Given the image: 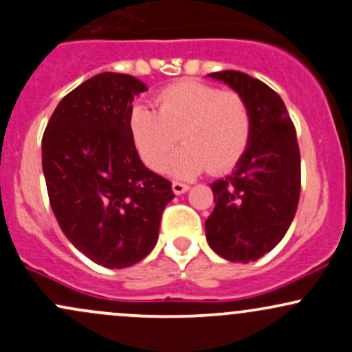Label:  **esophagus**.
<instances>
[{
  "label": "esophagus",
  "mask_w": 352,
  "mask_h": 352,
  "mask_svg": "<svg viewBox=\"0 0 352 352\" xmlns=\"http://www.w3.org/2000/svg\"><path fill=\"white\" fill-rule=\"evenodd\" d=\"M172 188L177 195H180V194H184V192L188 190V186L184 182H172Z\"/></svg>",
  "instance_id": "esophagus-1"
}]
</instances>
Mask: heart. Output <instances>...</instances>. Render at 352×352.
<instances>
[{"instance_id":"obj_1","label":"heart","mask_w":352,"mask_h":352,"mask_svg":"<svg viewBox=\"0 0 352 352\" xmlns=\"http://www.w3.org/2000/svg\"><path fill=\"white\" fill-rule=\"evenodd\" d=\"M157 109L135 106L128 126L140 157L151 170H162L175 150L168 172L192 177L209 168L221 173L244 155L253 131L246 99L236 91H221L197 80H180L158 91Z\"/></svg>"}]
</instances>
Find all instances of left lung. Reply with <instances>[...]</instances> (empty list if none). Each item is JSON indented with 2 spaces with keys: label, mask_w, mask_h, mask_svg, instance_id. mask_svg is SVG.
Wrapping results in <instances>:
<instances>
[{
  "label": "left lung",
  "mask_w": 352,
  "mask_h": 352,
  "mask_svg": "<svg viewBox=\"0 0 352 352\" xmlns=\"http://www.w3.org/2000/svg\"><path fill=\"white\" fill-rule=\"evenodd\" d=\"M209 76L246 99L253 131L234 172L210 184L216 207L206 221V238L224 260L250 263L282 241L297 212V131L282 98L265 82L238 70Z\"/></svg>",
  "instance_id": "obj_1"
}]
</instances>
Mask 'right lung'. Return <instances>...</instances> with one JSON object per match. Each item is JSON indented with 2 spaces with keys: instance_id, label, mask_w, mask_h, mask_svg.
Listing matches in <instances>:
<instances>
[{
  "instance_id": "1",
  "label": "right lung",
  "mask_w": 352,
  "mask_h": 352,
  "mask_svg": "<svg viewBox=\"0 0 352 352\" xmlns=\"http://www.w3.org/2000/svg\"><path fill=\"white\" fill-rule=\"evenodd\" d=\"M146 86L102 72L70 91L42 138L49 201L67 239L94 263L126 268L150 253L172 182L140 160L128 126L133 98Z\"/></svg>"
}]
</instances>
